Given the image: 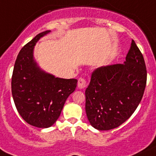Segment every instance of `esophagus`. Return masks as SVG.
<instances>
[{
  "instance_id": "obj_1",
  "label": "esophagus",
  "mask_w": 156,
  "mask_h": 156,
  "mask_svg": "<svg viewBox=\"0 0 156 156\" xmlns=\"http://www.w3.org/2000/svg\"><path fill=\"white\" fill-rule=\"evenodd\" d=\"M87 86V82L84 78H80L78 80V88L79 89H84Z\"/></svg>"
}]
</instances>
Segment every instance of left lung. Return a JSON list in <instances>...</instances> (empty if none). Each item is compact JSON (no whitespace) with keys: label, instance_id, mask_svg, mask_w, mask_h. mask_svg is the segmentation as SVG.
<instances>
[{"label":"left lung","instance_id":"1","mask_svg":"<svg viewBox=\"0 0 156 156\" xmlns=\"http://www.w3.org/2000/svg\"><path fill=\"white\" fill-rule=\"evenodd\" d=\"M147 80L143 56L132 41L123 64L102 66L92 73L85 92L90 125L109 130L126 121L141 102Z\"/></svg>","mask_w":156,"mask_h":156}]
</instances>
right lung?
Here are the masks:
<instances>
[{"label":"right lung","mask_w":156,"mask_h":156,"mask_svg":"<svg viewBox=\"0 0 156 156\" xmlns=\"http://www.w3.org/2000/svg\"><path fill=\"white\" fill-rule=\"evenodd\" d=\"M50 32L37 34L20 50L11 80L13 99L19 114L37 128H49L55 123L77 85V80L59 78L45 72L35 60L37 42Z\"/></svg>","instance_id":"1"}]
</instances>
